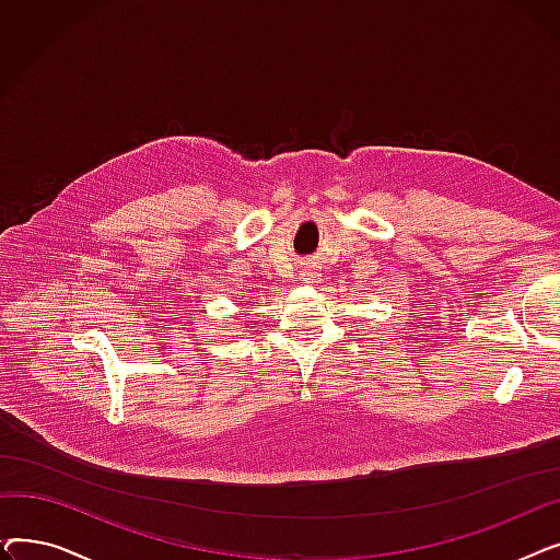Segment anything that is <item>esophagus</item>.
Masks as SVG:
<instances>
[{
    "mask_svg": "<svg viewBox=\"0 0 560 560\" xmlns=\"http://www.w3.org/2000/svg\"><path fill=\"white\" fill-rule=\"evenodd\" d=\"M313 279H315L313 272H304V281H313Z\"/></svg>",
    "mask_w": 560,
    "mask_h": 560,
    "instance_id": "obj_1",
    "label": "esophagus"
}]
</instances>
